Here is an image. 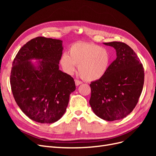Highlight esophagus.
Segmentation results:
<instances>
[{
	"instance_id": "esophagus-1",
	"label": "esophagus",
	"mask_w": 156,
	"mask_h": 156,
	"mask_svg": "<svg viewBox=\"0 0 156 156\" xmlns=\"http://www.w3.org/2000/svg\"><path fill=\"white\" fill-rule=\"evenodd\" d=\"M75 84H76V86H79V84H81L83 83L82 81H79V80H77V79H75Z\"/></svg>"
}]
</instances>
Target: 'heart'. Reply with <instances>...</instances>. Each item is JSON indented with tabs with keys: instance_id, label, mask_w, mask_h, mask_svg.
Instances as JSON below:
<instances>
[{
	"instance_id": "b5f03b06",
	"label": "heart",
	"mask_w": 156,
	"mask_h": 156,
	"mask_svg": "<svg viewBox=\"0 0 156 156\" xmlns=\"http://www.w3.org/2000/svg\"><path fill=\"white\" fill-rule=\"evenodd\" d=\"M111 60L107 49L91 42L77 41L69 47V55L64 53L61 56L60 64L69 74L73 73L77 66L83 79L94 81L107 73Z\"/></svg>"
}]
</instances>
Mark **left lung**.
Segmentation results:
<instances>
[{
    "instance_id": "left-lung-1",
    "label": "left lung",
    "mask_w": 156,
    "mask_h": 156,
    "mask_svg": "<svg viewBox=\"0 0 156 156\" xmlns=\"http://www.w3.org/2000/svg\"><path fill=\"white\" fill-rule=\"evenodd\" d=\"M104 44L116 49L117 57L104 76L90 84L89 103L98 117L114 121L127 116L137 104L144 84V68L134 51L125 43Z\"/></svg>"
}]
</instances>
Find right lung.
<instances>
[{"label": "right lung", "mask_w": 156, "mask_h": 156, "mask_svg": "<svg viewBox=\"0 0 156 156\" xmlns=\"http://www.w3.org/2000/svg\"><path fill=\"white\" fill-rule=\"evenodd\" d=\"M62 43L60 40L36 37L22 47L12 63L13 98L21 110L39 123L58 121L76 88L73 77L59 69ZM33 58L42 60L37 68L29 61Z\"/></svg>", "instance_id": "right-lung-1"}]
</instances>
